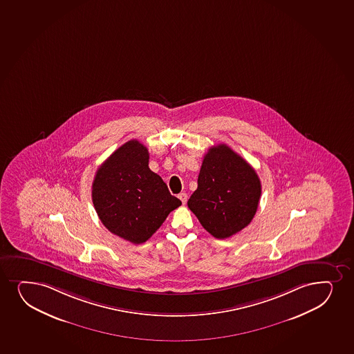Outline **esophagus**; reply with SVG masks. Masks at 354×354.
Here are the masks:
<instances>
[{
  "instance_id": "obj_1",
  "label": "esophagus",
  "mask_w": 354,
  "mask_h": 354,
  "mask_svg": "<svg viewBox=\"0 0 354 354\" xmlns=\"http://www.w3.org/2000/svg\"><path fill=\"white\" fill-rule=\"evenodd\" d=\"M179 199L183 201V204L185 205L187 203L188 196L186 193H180Z\"/></svg>"
}]
</instances>
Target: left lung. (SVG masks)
Returning a JSON list of instances; mask_svg holds the SVG:
<instances>
[{"mask_svg":"<svg viewBox=\"0 0 354 354\" xmlns=\"http://www.w3.org/2000/svg\"><path fill=\"white\" fill-rule=\"evenodd\" d=\"M261 193L254 168L230 147L218 145L205 155L198 188L187 205L208 233L225 239L251 223Z\"/></svg>","mask_w":354,"mask_h":354,"instance_id":"obj_1","label":"left lung"}]
</instances>
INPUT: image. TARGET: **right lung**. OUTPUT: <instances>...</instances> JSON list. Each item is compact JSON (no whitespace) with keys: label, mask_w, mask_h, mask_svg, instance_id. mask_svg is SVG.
Here are the masks:
<instances>
[{"label":"right lung","mask_w":354,"mask_h":354,"mask_svg":"<svg viewBox=\"0 0 354 354\" xmlns=\"http://www.w3.org/2000/svg\"><path fill=\"white\" fill-rule=\"evenodd\" d=\"M148 163V149L131 140L102 163L92 183V201L100 221L133 244L148 241L181 205Z\"/></svg>","instance_id":"1"}]
</instances>
